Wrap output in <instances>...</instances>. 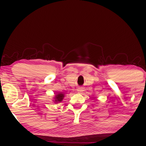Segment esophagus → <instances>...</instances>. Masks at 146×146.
Here are the masks:
<instances>
[{
	"label": "esophagus",
	"mask_w": 146,
	"mask_h": 146,
	"mask_svg": "<svg viewBox=\"0 0 146 146\" xmlns=\"http://www.w3.org/2000/svg\"><path fill=\"white\" fill-rule=\"evenodd\" d=\"M77 92H78V93H79V94H82V93H83V88L82 87H80L77 89Z\"/></svg>",
	"instance_id": "esophagus-1"
}]
</instances>
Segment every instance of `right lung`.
Here are the masks:
<instances>
[{
    "mask_svg": "<svg viewBox=\"0 0 146 146\" xmlns=\"http://www.w3.org/2000/svg\"><path fill=\"white\" fill-rule=\"evenodd\" d=\"M64 98V94H61V93H58L57 95H56L55 97V103H58V102H61Z\"/></svg>",
    "mask_w": 146,
    "mask_h": 146,
    "instance_id": "right-lung-1",
    "label": "right lung"
}]
</instances>
